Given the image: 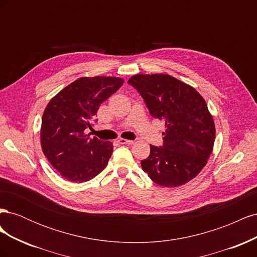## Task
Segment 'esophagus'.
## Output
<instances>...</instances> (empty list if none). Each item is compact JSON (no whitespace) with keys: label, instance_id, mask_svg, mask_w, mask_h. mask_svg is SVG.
<instances>
[{"label":"esophagus","instance_id":"1","mask_svg":"<svg viewBox=\"0 0 257 257\" xmlns=\"http://www.w3.org/2000/svg\"><path fill=\"white\" fill-rule=\"evenodd\" d=\"M119 143L121 145H133L134 144L133 141H128V139H124V138H120Z\"/></svg>","mask_w":257,"mask_h":257}]
</instances>
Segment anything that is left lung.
Instances as JSON below:
<instances>
[{"label": "left lung", "mask_w": 257, "mask_h": 257, "mask_svg": "<svg viewBox=\"0 0 257 257\" xmlns=\"http://www.w3.org/2000/svg\"><path fill=\"white\" fill-rule=\"evenodd\" d=\"M153 118L165 124L163 147L150 145L142 167L152 181L176 188L195 178L213 150L215 125L204 97L191 85L166 74L132 76Z\"/></svg>", "instance_id": "1"}]
</instances>
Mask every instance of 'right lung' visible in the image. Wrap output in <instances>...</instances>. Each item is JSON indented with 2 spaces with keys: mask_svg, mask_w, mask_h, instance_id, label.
<instances>
[{
  "mask_svg": "<svg viewBox=\"0 0 257 257\" xmlns=\"http://www.w3.org/2000/svg\"><path fill=\"white\" fill-rule=\"evenodd\" d=\"M119 77H82L53 96L42 118V150L51 166L71 182H85L107 166L113 146L90 138L98 108L119 90Z\"/></svg>",
  "mask_w": 257,
  "mask_h": 257,
  "instance_id": "add662e5",
  "label": "right lung"
}]
</instances>
